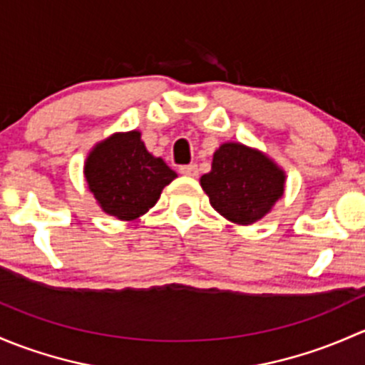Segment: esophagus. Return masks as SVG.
I'll return each instance as SVG.
<instances>
[{
  "label": "esophagus",
  "instance_id": "esophagus-1",
  "mask_svg": "<svg viewBox=\"0 0 365 365\" xmlns=\"http://www.w3.org/2000/svg\"><path fill=\"white\" fill-rule=\"evenodd\" d=\"M179 172H181L182 175H187V178H197V175H198V167L195 163L181 165V167H179Z\"/></svg>",
  "mask_w": 365,
  "mask_h": 365
}]
</instances>
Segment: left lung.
I'll use <instances>...</instances> for the list:
<instances>
[{
    "label": "left lung",
    "instance_id": "obj_1",
    "mask_svg": "<svg viewBox=\"0 0 365 365\" xmlns=\"http://www.w3.org/2000/svg\"><path fill=\"white\" fill-rule=\"evenodd\" d=\"M200 184L221 216L251 225L283 197L284 174L262 153L230 142L214 153L212 170Z\"/></svg>",
    "mask_w": 365,
    "mask_h": 365
}]
</instances>
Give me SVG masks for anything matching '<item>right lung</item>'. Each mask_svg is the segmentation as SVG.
Wrapping results in <instances>:
<instances>
[{
	"label": "right lung",
	"mask_w": 365,
	"mask_h": 365,
	"mask_svg": "<svg viewBox=\"0 0 365 365\" xmlns=\"http://www.w3.org/2000/svg\"><path fill=\"white\" fill-rule=\"evenodd\" d=\"M84 172L101 209L126 221L148 212L178 178L161 158L149 155L138 131L112 135L96 145Z\"/></svg>",
	"instance_id": "right-lung-1"
}]
</instances>
